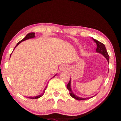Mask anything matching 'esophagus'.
<instances>
[{
	"label": "esophagus",
	"mask_w": 121,
	"mask_h": 121,
	"mask_svg": "<svg viewBox=\"0 0 121 121\" xmlns=\"http://www.w3.org/2000/svg\"><path fill=\"white\" fill-rule=\"evenodd\" d=\"M68 69V67L67 65H63L61 66V67H60V71H64V70H67Z\"/></svg>",
	"instance_id": "obj_1"
}]
</instances>
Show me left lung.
Listing matches in <instances>:
<instances>
[{
	"mask_svg": "<svg viewBox=\"0 0 121 121\" xmlns=\"http://www.w3.org/2000/svg\"><path fill=\"white\" fill-rule=\"evenodd\" d=\"M92 39H93L94 42L95 43H96V45H97V48H96V52L97 53H101V54H102L104 57H105L106 59L108 61V63H109V59H110V57H109L108 53H107V51L106 49L105 46V44L99 42V41L96 40L95 39H94L92 38ZM71 80L70 79V81H69V83L67 84V87L68 90L69 91V94L70 95L72 96L73 98L76 99L77 100H87L88 99H90L91 97H87V98H82V97H78L77 96H76L75 94H74L73 92L72 89H71Z\"/></svg>",
	"mask_w": 121,
	"mask_h": 121,
	"instance_id": "left-lung-1",
	"label": "left lung"
}]
</instances>
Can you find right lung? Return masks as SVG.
I'll return each mask as SVG.
<instances>
[{
	"mask_svg": "<svg viewBox=\"0 0 121 121\" xmlns=\"http://www.w3.org/2000/svg\"><path fill=\"white\" fill-rule=\"evenodd\" d=\"M35 33L34 32H31V33H29V34H28L27 35H26L24 39H23L22 40H21L20 41V42H19L17 43V44H16V46L15 47V48H14V49L15 48L17 47V46H18L19 45V44L21 42H22V41H25V40H26V39H32V38H34L35 37ZM13 53V52H12ZM12 53H11V54H10V57H11V54H12ZM56 76V75L54 76V77H55ZM46 88H47V86H46V87H45V89H44V90H43V92L41 94H40V95H38V96H34V97H29V99H38V98H39V97H41V96H42L44 94V92H45V90H46Z\"/></svg>",
	"mask_w": 121,
	"mask_h": 121,
	"instance_id": "obj_1",
	"label": "right lung"
}]
</instances>
